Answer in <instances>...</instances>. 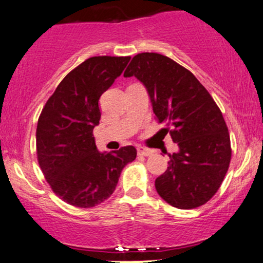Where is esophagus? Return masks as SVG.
Segmentation results:
<instances>
[{"label": "esophagus", "instance_id": "34e87169", "mask_svg": "<svg viewBox=\"0 0 263 263\" xmlns=\"http://www.w3.org/2000/svg\"><path fill=\"white\" fill-rule=\"evenodd\" d=\"M138 153L140 156H145V157H148V156H152L153 155V151L149 148H145V147H138Z\"/></svg>", "mask_w": 263, "mask_h": 263}]
</instances>
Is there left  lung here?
Here are the masks:
<instances>
[{"label":"left lung","mask_w":263,"mask_h":263,"mask_svg":"<svg viewBox=\"0 0 263 263\" xmlns=\"http://www.w3.org/2000/svg\"><path fill=\"white\" fill-rule=\"evenodd\" d=\"M144 84L159 123L179 152L156 179L157 192L177 209L205 204L222 183L231 162V140L219 106L194 74L168 57L140 53L124 77Z\"/></svg>","instance_id":"left-lung-1"}]
</instances>
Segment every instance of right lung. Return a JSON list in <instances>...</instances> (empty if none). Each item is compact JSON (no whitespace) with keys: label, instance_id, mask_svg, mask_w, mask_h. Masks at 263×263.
<instances>
[{"label":"right lung","instance_id":"obj_1","mask_svg":"<svg viewBox=\"0 0 263 263\" xmlns=\"http://www.w3.org/2000/svg\"><path fill=\"white\" fill-rule=\"evenodd\" d=\"M130 57H93L65 76L44 105L36 130L39 164L53 192L78 208L98 205L114 193L134 146L99 152L93 129L99 99L121 76Z\"/></svg>","mask_w":263,"mask_h":263}]
</instances>
